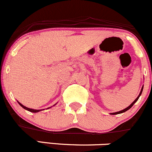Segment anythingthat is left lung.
Returning <instances> with one entry per match:
<instances>
[{"instance_id": "8db88e82", "label": "left lung", "mask_w": 152, "mask_h": 152, "mask_svg": "<svg viewBox=\"0 0 152 152\" xmlns=\"http://www.w3.org/2000/svg\"><path fill=\"white\" fill-rule=\"evenodd\" d=\"M143 89H144V85H143V86H142V88H141V91H140V93H139V94H138V96H137V98H136V99H135L134 101L132 103H131V104H130L129 106L128 107H126V109H124V110H121V111H118V112H115V113H110V115H117V114H121V113H125V112H126L127 110H128L130 109V108H131L132 107V106L133 105V104H135V103L136 102L138 101V98L140 97V96H141V93H142V91H143Z\"/></svg>"}]
</instances>
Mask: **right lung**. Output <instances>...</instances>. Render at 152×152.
Masks as SVG:
<instances>
[{
    "label": "right lung",
    "instance_id": "right-lung-1",
    "mask_svg": "<svg viewBox=\"0 0 152 152\" xmlns=\"http://www.w3.org/2000/svg\"><path fill=\"white\" fill-rule=\"evenodd\" d=\"M17 102H18V101H17ZM18 103H19V105L21 106V107H22L24 108V109L26 110H28V111H29V112H31V113H38V112H39V111L42 110H34V109H31V108L26 107H25L24 105H23V104H21V103H20L19 102H18ZM56 104H57V103H56ZM56 104H55L54 105H53V106H55V105H56ZM49 108H50V107H48V109H49Z\"/></svg>",
    "mask_w": 152,
    "mask_h": 152
}]
</instances>
